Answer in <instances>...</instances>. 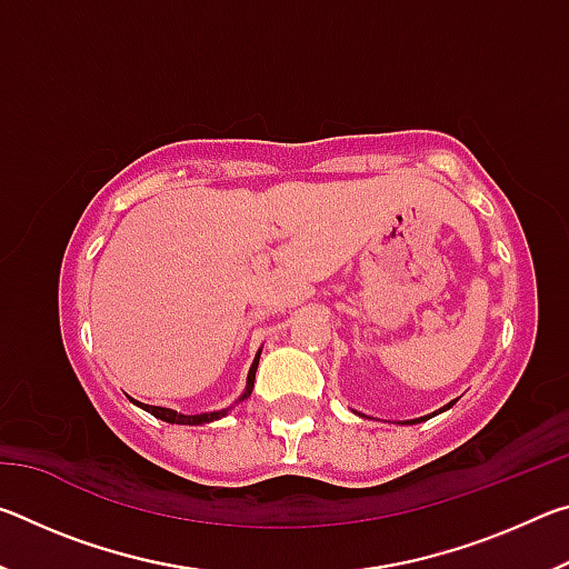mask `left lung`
Masks as SVG:
<instances>
[{
	"mask_svg": "<svg viewBox=\"0 0 569 569\" xmlns=\"http://www.w3.org/2000/svg\"><path fill=\"white\" fill-rule=\"evenodd\" d=\"M451 403H455V401H451ZM451 403H449V407H451ZM449 407H445V409H449ZM445 409H439V411H445ZM423 419V417H421ZM421 419H413V421H421Z\"/></svg>",
	"mask_w": 569,
	"mask_h": 569,
	"instance_id": "obj_1",
	"label": "left lung"
}]
</instances>
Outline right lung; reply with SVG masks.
Here are the masks:
<instances>
[{
    "label": "right lung",
    "instance_id": "obj_1",
    "mask_svg": "<svg viewBox=\"0 0 569 569\" xmlns=\"http://www.w3.org/2000/svg\"><path fill=\"white\" fill-rule=\"evenodd\" d=\"M258 356H261V351H258ZM258 356H256L253 366H250V373H248V391L243 393V399L250 397V389H253L256 369H258ZM140 407L146 409V411H150L152 417L162 419V421H170V423H192V427H196V423H206V421H216V419H220V417H226V411H210V413H196V417H188V413H178V411L162 409V407H150V403H140Z\"/></svg>",
    "mask_w": 569,
    "mask_h": 569
}]
</instances>
